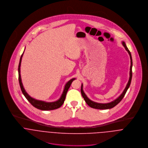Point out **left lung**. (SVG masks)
Wrapping results in <instances>:
<instances>
[{"mask_svg": "<svg viewBox=\"0 0 148 148\" xmlns=\"http://www.w3.org/2000/svg\"><path fill=\"white\" fill-rule=\"evenodd\" d=\"M122 44L123 45V46L125 47V49L127 50V52H128L129 56H130V73H129V79L128 81V83L127 84V86L125 88V89L124 90L123 92L121 93V95L118 97L117 98L116 100H114V101L109 103H106V104H102V103H96L94 102L92 100H90L87 96L85 94L84 91H83V85L82 84L81 86V93H82V95L83 96V97L85 101L86 102V103L90 107L92 108H95V109H110L113 108L114 106L117 105L123 99V97H124L126 92H127V90L128 89L130 83H131V80H132V65H133V62H132V55L130 53V52L129 51V50L128 49V48H127V45L125 44V43L124 42H123Z\"/></svg>", "mask_w": 148, "mask_h": 148, "instance_id": "8db88e82", "label": "left lung"}]
</instances>
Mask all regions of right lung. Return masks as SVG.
Instances as JSON below:
<instances>
[{"label": "right lung", "mask_w": 148, "mask_h": 148, "mask_svg": "<svg viewBox=\"0 0 148 148\" xmlns=\"http://www.w3.org/2000/svg\"><path fill=\"white\" fill-rule=\"evenodd\" d=\"M24 52H23V54L21 55V59H20L19 64V66H18L19 82V84H20V86H21V92H22L23 94L25 97V98L27 99V100L32 106L37 109H40L42 110H53V109H56L60 108L61 106L63 105V104L64 102V100H65V99L66 97V95L68 89L69 88L73 80H75V79H75V78L72 79L71 80H70L69 82H68L66 83V84L65 85V87H64V89L63 92L61 97H60V99L58 100H57L56 101L48 103V102H45L44 101L36 100V99L31 97L25 90L23 84H22V82H21V59H22V56L23 55Z\"/></svg>", "instance_id": "obj_1"}]
</instances>
